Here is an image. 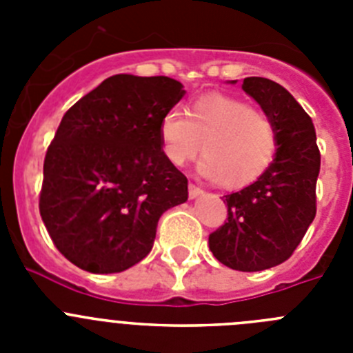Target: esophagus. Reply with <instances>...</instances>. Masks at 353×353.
I'll return each mask as SVG.
<instances>
[{
	"mask_svg": "<svg viewBox=\"0 0 353 353\" xmlns=\"http://www.w3.org/2000/svg\"><path fill=\"white\" fill-rule=\"evenodd\" d=\"M201 194H203V189H201V187L194 185V183H189V198L194 199Z\"/></svg>",
	"mask_w": 353,
	"mask_h": 353,
	"instance_id": "esophagus-1",
	"label": "esophagus"
}]
</instances>
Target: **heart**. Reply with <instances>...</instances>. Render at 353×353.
Masks as SVG:
<instances>
[{
    "instance_id": "1",
    "label": "heart",
    "mask_w": 353,
    "mask_h": 353,
    "mask_svg": "<svg viewBox=\"0 0 353 353\" xmlns=\"http://www.w3.org/2000/svg\"><path fill=\"white\" fill-rule=\"evenodd\" d=\"M159 138L171 166H185L203 150L201 174L223 180L232 189L261 179L272 166L279 146L274 118L260 105L226 93L199 97L187 114L179 108L168 109L159 123Z\"/></svg>"
}]
</instances>
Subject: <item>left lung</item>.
I'll list each match as a JSON object with an SVG mask.
<instances>
[{
  "instance_id": "obj_1",
  "label": "left lung",
  "mask_w": 353,
  "mask_h": 353,
  "mask_svg": "<svg viewBox=\"0 0 353 353\" xmlns=\"http://www.w3.org/2000/svg\"><path fill=\"white\" fill-rule=\"evenodd\" d=\"M242 88L274 118L279 146L261 179L224 196L228 221L208 245L230 269L258 272L288 260L313 223L320 150L311 117L281 84L245 77Z\"/></svg>"
}]
</instances>
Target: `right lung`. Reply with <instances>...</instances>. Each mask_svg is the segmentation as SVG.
Instances as JSON below:
<instances>
[{
    "label": "right lung",
    "instance_id": "1",
    "mask_svg": "<svg viewBox=\"0 0 353 353\" xmlns=\"http://www.w3.org/2000/svg\"><path fill=\"white\" fill-rule=\"evenodd\" d=\"M183 86L117 74L68 109L43 159L39 208L56 249L93 274L123 272L152 251L157 223L187 201V179L159 123Z\"/></svg>",
    "mask_w": 353,
    "mask_h": 353
}]
</instances>
